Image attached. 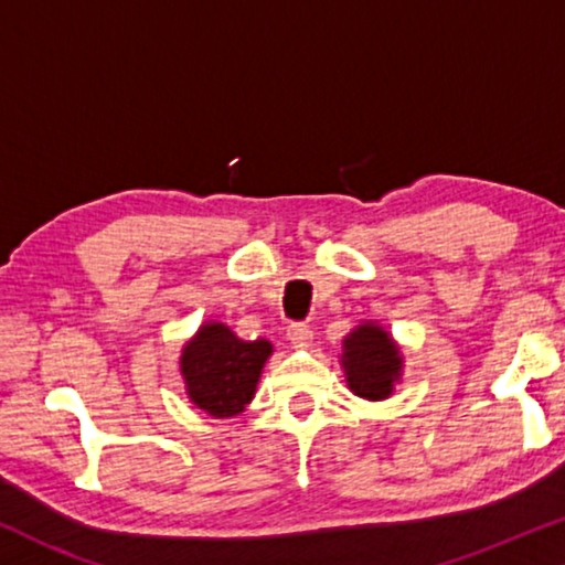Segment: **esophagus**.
<instances>
[{"label":"esophagus","mask_w":565,"mask_h":565,"mask_svg":"<svg viewBox=\"0 0 565 565\" xmlns=\"http://www.w3.org/2000/svg\"><path fill=\"white\" fill-rule=\"evenodd\" d=\"M286 338H289V343L294 348H309L312 343V328L305 322H294L289 330H286Z\"/></svg>","instance_id":"34e87169"}]
</instances>
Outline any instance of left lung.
<instances>
[{
  "label": "left lung",
  "instance_id": "1",
  "mask_svg": "<svg viewBox=\"0 0 565 565\" xmlns=\"http://www.w3.org/2000/svg\"><path fill=\"white\" fill-rule=\"evenodd\" d=\"M343 371L348 388L363 399L392 396L402 376V353L394 338L376 322H363L343 340Z\"/></svg>",
  "mask_w": 565,
  "mask_h": 565
}]
</instances>
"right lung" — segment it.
Masks as SVG:
<instances>
[{"label": "right lung", "mask_w": 565, "mask_h": 565, "mask_svg": "<svg viewBox=\"0 0 565 565\" xmlns=\"http://www.w3.org/2000/svg\"><path fill=\"white\" fill-rule=\"evenodd\" d=\"M274 348L268 340H241L227 324L204 322L181 348L186 394L210 417H235L250 404L264 363Z\"/></svg>", "instance_id": "1"}]
</instances>
